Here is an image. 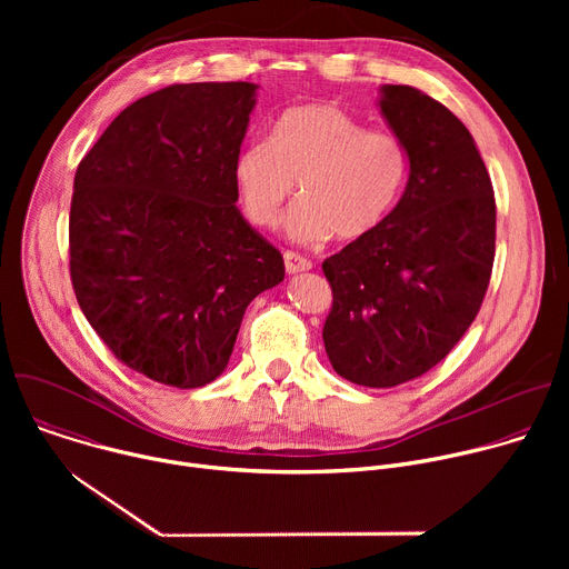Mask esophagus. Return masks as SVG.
Wrapping results in <instances>:
<instances>
[{"mask_svg": "<svg viewBox=\"0 0 569 569\" xmlns=\"http://www.w3.org/2000/svg\"><path fill=\"white\" fill-rule=\"evenodd\" d=\"M283 263H286V272L288 274H297V272H308L312 268V263L297 254V252H283Z\"/></svg>", "mask_w": 569, "mask_h": 569, "instance_id": "obj_1", "label": "esophagus"}]
</instances>
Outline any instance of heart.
Returning <instances> with one entry per match:
<instances>
[{
    "label": "heart",
    "mask_w": 569,
    "mask_h": 569,
    "mask_svg": "<svg viewBox=\"0 0 569 569\" xmlns=\"http://www.w3.org/2000/svg\"><path fill=\"white\" fill-rule=\"evenodd\" d=\"M231 178L252 224L274 227L299 180L288 233L299 242L329 233L349 242L380 227L400 200L410 150L396 132L365 128L340 106L303 103L274 121L270 139L236 152Z\"/></svg>",
    "instance_id": "heart-1"
}]
</instances>
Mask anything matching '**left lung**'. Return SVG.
Segmentation results:
<instances>
[{
	"label": "left lung",
	"instance_id": "left-lung-1",
	"mask_svg": "<svg viewBox=\"0 0 569 569\" xmlns=\"http://www.w3.org/2000/svg\"><path fill=\"white\" fill-rule=\"evenodd\" d=\"M380 110L410 150V180L380 227L321 263L333 303L323 347L365 387H393L439 365L468 331L496 259V196L468 128L410 86Z\"/></svg>",
	"mask_w": 569,
	"mask_h": 569
}]
</instances>
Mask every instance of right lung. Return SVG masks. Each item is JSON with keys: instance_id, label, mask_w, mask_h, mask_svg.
<instances>
[{"instance_id": "obj_1", "label": "right lung", "mask_w": 569, "mask_h": 569, "mask_svg": "<svg viewBox=\"0 0 569 569\" xmlns=\"http://www.w3.org/2000/svg\"><path fill=\"white\" fill-rule=\"evenodd\" d=\"M257 86L187 83L128 106L80 159L69 274L112 356L178 389L216 380L281 252L236 207L231 178Z\"/></svg>"}]
</instances>
